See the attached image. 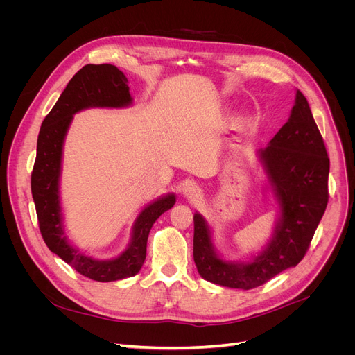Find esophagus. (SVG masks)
<instances>
[{
	"mask_svg": "<svg viewBox=\"0 0 355 355\" xmlns=\"http://www.w3.org/2000/svg\"><path fill=\"white\" fill-rule=\"evenodd\" d=\"M184 194H185V197H189V198H193V200H196V198H198L200 197V189L197 187V185H189L187 189L184 190Z\"/></svg>",
	"mask_w": 355,
	"mask_h": 355,
	"instance_id": "obj_1",
	"label": "esophagus"
}]
</instances>
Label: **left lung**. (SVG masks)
I'll return each instance as SVG.
<instances>
[{
	"instance_id": "obj_1",
	"label": "left lung",
	"mask_w": 355,
	"mask_h": 355,
	"mask_svg": "<svg viewBox=\"0 0 355 355\" xmlns=\"http://www.w3.org/2000/svg\"><path fill=\"white\" fill-rule=\"evenodd\" d=\"M260 158L281 206L275 237L253 262L226 263L213 252L207 223L194 214V262L198 273L209 282L253 289L296 266L306 254L325 213L329 198V158L308 101L300 90L289 121L279 129L269 146L260 149Z\"/></svg>"
}]
</instances>
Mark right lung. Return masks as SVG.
Returning <instances> with one entry per match:
<instances>
[{
	"label": "right lung",
	"mask_w": 355,
	"mask_h": 355,
	"mask_svg": "<svg viewBox=\"0 0 355 355\" xmlns=\"http://www.w3.org/2000/svg\"><path fill=\"white\" fill-rule=\"evenodd\" d=\"M130 101L128 79L116 66L86 64L71 78L59 101L44 118L37 139L31 194L44 243L74 270L98 282L118 281L139 272L146 256V241L151 227L175 202L174 196H168L144 209L135 223L130 246L114 260L101 262L83 254L71 248L63 234L59 175L63 139L73 114L90 106L121 107L129 105Z\"/></svg>",
	"instance_id": "right-lung-1"
}]
</instances>
